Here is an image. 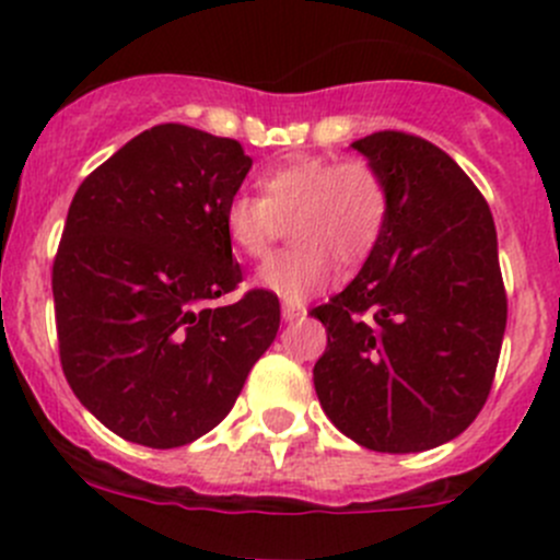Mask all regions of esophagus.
<instances>
[{"label":"esophagus","mask_w":560,"mask_h":560,"mask_svg":"<svg viewBox=\"0 0 560 560\" xmlns=\"http://www.w3.org/2000/svg\"><path fill=\"white\" fill-rule=\"evenodd\" d=\"M281 316H284V322L305 319V305H300V303H281Z\"/></svg>","instance_id":"34e87169"}]
</instances>
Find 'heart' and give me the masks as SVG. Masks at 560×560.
Listing matches in <instances>:
<instances>
[{"instance_id":"1","label":"heart","mask_w":560,"mask_h":560,"mask_svg":"<svg viewBox=\"0 0 560 560\" xmlns=\"http://www.w3.org/2000/svg\"><path fill=\"white\" fill-rule=\"evenodd\" d=\"M260 196L235 192L222 209V231L238 257L260 260L290 225L292 249L257 270V287L300 300L332 284L338 262L357 268L373 255L388 222L386 176L364 158L298 155L257 176Z\"/></svg>"}]
</instances>
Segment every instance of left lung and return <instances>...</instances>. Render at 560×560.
I'll return each mask as SVG.
<instances>
[{
  "label": "left lung",
  "mask_w": 560,
  "mask_h": 560,
  "mask_svg": "<svg viewBox=\"0 0 560 560\" xmlns=\"http://www.w3.org/2000/svg\"><path fill=\"white\" fill-rule=\"evenodd\" d=\"M351 147L386 176L392 209L357 279L311 311L327 329L316 397L364 448H438L478 419L497 373L508 325L497 228L432 141L378 131Z\"/></svg>",
  "instance_id": "8db88e82"
}]
</instances>
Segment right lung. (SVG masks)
<instances>
[{"instance_id":"right-lung-1","label":"right lung","mask_w":560,"mask_h":560,"mask_svg":"<svg viewBox=\"0 0 560 560\" xmlns=\"http://www.w3.org/2000/svg\"><path fill=\"white\" fill-rule=\"evenodd\" d=\"M235 139L163 122L82 179L52 260L58 357L104 427L179 448L231 413L279 332V298L238 287L222 209L249 174Z\"/></svg>"}]
</instances>
